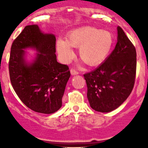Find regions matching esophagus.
<instances>
[{
	"instance_id": "obj_1",
	"label": "esophagus",
	"mask_w": 148,
	"mask_h": 148,
	"mask_svg": "<svg viewBox=\"0 0 148 148\" xmlns=\"http://www.w3.org/2000/svg\"><path fill=\"white\" fill-rule=\"evenodd\" d=\"M70 72H71V75H77V74H79L78 71H77L76 70H74V69H71V70H70Z\"/></svg>"
}]
</instances>
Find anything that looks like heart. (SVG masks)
<instances>
[{"label":"heart","instance_id":"1","mask_svg":"<svg viewBox=\"0 0 148 148\" xmlns=\"http://www.w3.org/2000/svg\"><path fill=\"white\" fill-rule=\"evenodd\" d=\"M114 43L110 31L91 26L74 29L69 33L66 41L59 38L56 49L61 59L68 63L74 56L71 47L79 48V57L89 66L102 64L110 54Z\"/></svg>","mask_w":148,"mask_h":148}]
</instances>
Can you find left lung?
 <instances>
[{
  "mask_svg": "<svg viewBox=\"0 0 148 148\" xmlns=\"http://www.w3.org/2000/svg\"><path fill=\"white\" fill-rule=\"evenodd\" d=\"M136 65L135 46L118 26L114 50L97 68L84 75L90 107L100 112L120 107L133 89Z\"/></svg>",
  "mask_w": 148,
  "mask_h": 148,
  "instance_id": "left-lung-1",
  "label": "left lung"
}]
</instances>
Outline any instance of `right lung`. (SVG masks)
Returning <instances> with one entry per match:
<instances>
[{
    "label": "right lung",
    "instance_id": "1",
    "mask_svg": "<svg viewBox=\"0 0 148 148\" xmlns=\"http://www.w3.org/2000/svg\"><path fill=\"white\" fill-rule=\"evenodd\" d=\"M27 48L36 50L34 59L26 60ZM56 37L44 34L38 25L24 28L10 49V79L22 102L34 112L52 114L62 107L70 77L68 66L56 60Z\"/></svg>",
    "mask_w": 148,
    "mask_h": 148
}]
</instances>
